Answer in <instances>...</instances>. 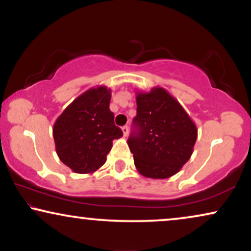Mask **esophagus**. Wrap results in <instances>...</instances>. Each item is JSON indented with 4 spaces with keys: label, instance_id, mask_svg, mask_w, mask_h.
<instances>
[{
    "label": "esophagus",
    "instance_id": "esophagus-1",
    "mask_svg": "<svg viewBox=\"0 0 251 251\" xmlns=\"http://www.w3.org/2000/svg\"><path fill=\"white\" fill-rule=\"evenodd\" d=\"M122 132H123V136L128 137V135H129V128H128V126H122Z\"/></svg>",
    "mask_w": 251,
    "mask_h": 251
}]
</instances>
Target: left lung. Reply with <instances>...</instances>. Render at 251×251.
Instances as JSON below:
<instances>
[{"label":"left lung","mask_w":251,"mask_h":251,"mask_svg":"<svg viewBox=\"0 0 251 251\" xmlns=\"http://www.w3.org/2000/svg\"><path fill=\"white\" fill-rule=\"evenodd\" d=\"M138 131L128 139L142 176L166 179L183 168L193 153L198 128L174 96L162 87L136 91Z\"/></svg>","instance_id":"1"}]
</instances>
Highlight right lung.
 I'll list each match as a JSON object with an SVG mask.
<instances>
[{"label": "right lung", "instance_id": "obj_1", "mask_svg": "<svg viewBox=\"0 0 251 251\" xmlns=\"http://www.w3.org/2000/svg\"><path fill=\"white\" fill-rule=\"evenodd\" d=\"M112 90L88 89L58 116L52 135L57 155L76 174H92L106 162L113 140L123 136L109 111Z\"/></svg>", "mask_w": 251, "mask_h": 251}]
</instances>
